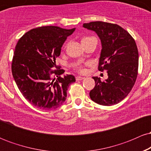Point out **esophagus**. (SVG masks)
I'll return each mask as SVG.
<instances>
[{"instance_id": "esophagus-1", "label": "esophagus", "mask_w": 151, "mask_h": 151, "mask_svg": "<svg viewBox=\"0 0 151 151\" xmlns=\"http://www.w3.org/2000/svg\"><path fill=\"white\" fill-rule=\"evenodd\" d=\"M84 79V77H79V76L76 77V80L77 81L82 80V79Z\"/></svg>"}]
</instances>
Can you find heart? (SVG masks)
<instances>
[{
    "mask_svg": "<svg viewBox=\"0 0 151 151\" xmlns=\"http://www.w3.org/2000/svg\"><path fill=\"white\" fill-rule=\"evenodd\" d=\"M92 37H84L82 38V40H81V42H83V41L84 40H86L89 39V38H91ZM75 69L77 71V72H80V73H83V72H84V67H83L82 65H81V64H78L75 66Z\"/></svg>",
    "mask_w": 151,
    "mask_h": 151,
    "instance_id": "b5f03b06",
    "label": "heart"
}]
</instances>
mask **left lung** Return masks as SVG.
<instances>
[{"instance_id": "obj_1", "label": "left lung", "mask_w": 151, "mask_h": 151, "mask_svg": "<svg viewBox=\"0 0 151 151\" xmlns=\"http://www.w3.org/2000/svg\"><path fill=\"white\" fill-rule=\"evenodd\" d=\"M101 40L102 49L99 70H106L108 79L101 81L93 77L95 86L89 92L91 99L103 106L116 104L128 96L136 82L138 52L136 42L126 30L116 24L102 21L84 23Z\"/></svg>"}]
</instances>
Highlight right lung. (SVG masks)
Wrapping results in <instances>:
<instances>
[{
    "instance_id": "1",
    "label": "right lung",
    "mask_w": 151,
    "mask_h": 151,
    "mask_svg": "<svg viewBox=\"0 0 151 151\" xmlns=\"http://www.w3.org/2000/svg\"><path fill=\"white\" fill-rule=\"evenodd\" d=\"M75 28L42 26L30 30L19 39L12 60V74L22 96L38 109L52 110L65 102L72 74L62 77L55 60L67 37ZM58 68V69H53Z\"/></svg>"
}]
</instances>
